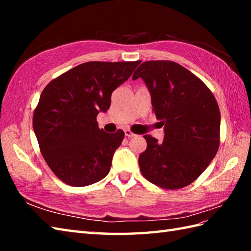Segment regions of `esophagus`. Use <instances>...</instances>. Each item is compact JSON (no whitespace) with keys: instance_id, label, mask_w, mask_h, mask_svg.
I'll return each instance as SVG.
<instances>
[{"instance_id":"esophagus-1","label":"esophagus","mask_w":251,"mask_h":251,"mask_svg":"<svg viewBox=\"0 0 251 251\" xmlns=\"http://www.w3.org/2000/svg\"><path fill=\"white\" fill-rule=\"evenodd\" d=\"M124 132H125V136H126L127 138H131V137L136 136V135L134 134V132H132L130 129H125Z\"/></svg>"}]
</instances>
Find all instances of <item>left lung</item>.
Here are the masks:
<instances>
[{"label":"left lung","mask_w":251,"mask_h":251,"mask_svg":"<svg viewBox=\"0 0 251 251\" xmlns=\"http://www.w3.org/2000/svg\"><path fill=\"white\" fill-rule=\"evenodd\" d=\"M141 77L151 94L152 111L164 126V140L143 136L141 174L166 190L182 189L200 177L220 145V110L205 83L179 63H141L132 79Z\"/></svg>","instance_id":"left-lung-1"}]
</instances>
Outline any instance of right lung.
<instances>
[{
	"label": "right lung",
	"mask_w": 251,
	"mask_h": 251,
	"mask_svg": "<svg viewBox=\"0 0 251 251\" xmlns=\"http://www.w3.org/2000/svg\"><path fill=\"white\" fill-rule=\"evenodd\" d=\"M140 62H85L43 89L33 113V129L46 164L62 182L86 186L109 174L125 134L100 129L97 115L110 108L113 90Z\"/></svg>",
	"instance_id": "1"
}]
</instances>
